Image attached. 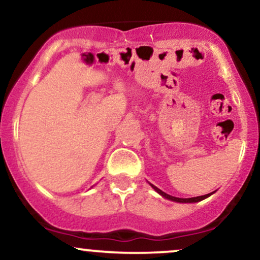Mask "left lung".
<instances>
[{
	"mask_svg": "<svg viewBox=\"0 0 260 260\" xmlns=\"http://www.w3.org/2000/svg\"><path fill=\"white\" fill-rule=\"evenodd\" d=\"M151 187L154 188L155 190H156L157 193H159L160 196H162L164 198H166V199H170V201H172V202H177V203H197V202H201V201H203V199H205V198H208V197H210L211 194H213V193H209V194H205V196H199V197H193V198H177V197H172V196H170V194H166L165 192H162V190L161 189H159V188L157 187H155V186H153V184H150Z\"/></svg>",
	"mask_w": 260,
	"mask_h": 260,
	"instance_id": "obj_1",
	"label": "left lung"
}]
</instances>
